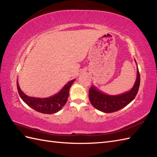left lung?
Instances as JSON below:
<instances>
[{
    "label": "left lung",
    "instance_id": "1",
    "mask_svg": "<svg viewBox=\"0 0 157 157\" xmlns=\"http://www.w3.org/2000/svg\"><path fill=\"white\" fill-rule=\"evenodd\" d=\"M135 61L136 63V60ZM140 84V76L137 68L135 84L129 92L113 96L103 93L95 86H92L89 90L90 101L95 108L102 112L109 113L117 111L134 100L138 92Z\"/></svg>",
    "mask_w": 157,
    "mask_h": 157
}]
</instances>
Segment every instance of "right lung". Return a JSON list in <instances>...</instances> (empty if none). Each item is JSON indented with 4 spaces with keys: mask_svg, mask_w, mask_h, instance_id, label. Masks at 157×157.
Returning a JSON list of instances; mask_svg holds the SVG:
<instances>
[{
    "mask_svg": "<svg viewBox=\"0 0 157 157\" xmlns=\"http://www.w3.org/2000/svg\"><path fill=\"white\" fill-rule=\"evenodd\" d=\"M75 79L66 84L59 92L53 96L46 98H38L27 96L23 93L19 86L17 80V88L18 94L22 100L35 111L44 114H53L58 112L65 105L69 94V90Z\"/></svg>",
    "mask_w": 157,
    "mask_h": 157,
    "instance_id": "1",
    "label": "right lung"
}]
</instances>
